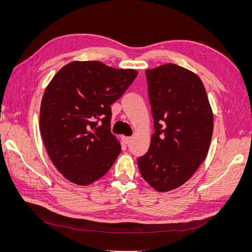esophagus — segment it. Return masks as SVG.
<instances>
[{"label":"esophagus","mask_w":252,"mask_h":252,"mask_svg":"<svg viewBox=\"0 0 252 252\" xmlns=\"http://www.w3.org/2000/svg\"><path fill=\"white\" fill-rule=\"evenodd\" d=\"M122 140H123V142L125 144H129V143L131 142L132 138H130V136H122Z\"/></svg>","instance_id":"1"}]
</instances>
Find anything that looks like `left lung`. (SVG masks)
Segmentation results:
<instances>
[{
    "label": "left lung",
    "mask_w": 252,
    "mask_h": 252,
    "mask_svg": "<svg viewBox=\"0 0 252 252\" xmlns=\"http://www.w3.org/2000/svg\"><path fill=\"white\" fill-rule=\"evenodd\" d=\"M155 133L138 158L142 178L158 192L192 177L208 154L213 113L201 79L172 63L146 70Z\"/></svg>",
    "instance_id": "8db88e82"
}]
</instances>
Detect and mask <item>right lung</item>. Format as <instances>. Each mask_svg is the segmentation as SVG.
<instances>
[{
	"instance_id": "1",
	"label": "right lung",
	"mask_w": 252,
	"mask_h": 252,
	"mask_svg": "<svg viewBox=\"0 0 252 252\" xmlns=\"http://www.w3.org/2000/svg\"><path fill=\"white\" fill-rule=\"evenodd\" d=\"M138 75L98 61H73L49 82L41 102L40 130L63 177L86 186L107 173L121 152L110 131L111 108ZM102 123L97 125V121Z\"/></svg>"
}]
</instances>
